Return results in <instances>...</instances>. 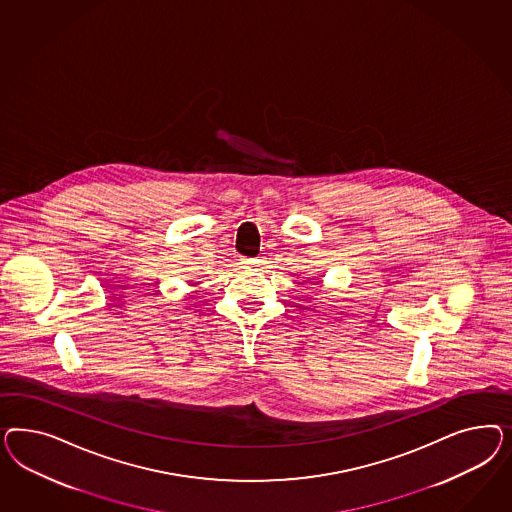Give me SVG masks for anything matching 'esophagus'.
<instances>
[{
    "mask_svg": "<svg viewBox=\"0 0 512 512\" xmlns=\"http://www.w3.org/2000/svg\"><path fill=\"white\" fill-rule=\"evenodd\" d=\"M240 264L244 270H257L261 266V261L259 259H242Z\"/></svg>",
    "mask_w": 512,
    "mask_h": 512,
    "instance_id": "1",
    "label": "esophagus"
}]
</instances>
